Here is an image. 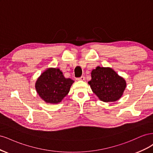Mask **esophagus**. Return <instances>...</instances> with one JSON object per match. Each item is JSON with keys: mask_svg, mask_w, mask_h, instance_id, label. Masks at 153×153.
<instances>
[{"mask_svg": "<svg viewBox=\"0 0 153 153\" xmlns=\"http://www.w3.org/2000/svg\"><path fill=\"white\" fill-rule=\"evenodd\" d=\"M76 80H78V81H83V80H85V76H82L80 78H77Z\"/></svg>", "mask_w": 153, "mask_h": 153, "instance_id": "1", "label": "esophagus"}]
</instances>
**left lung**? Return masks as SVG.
<instances>
[{
  "instance_id": "1",
  "label": "left lung",
  "mask_w": 153,
  "mask_h": 153,
  "mask_svg": "<svg viewBox=\"0 0 153 153\" xmlns=\"http://www.w3.org/2000/svg\"><path fill=\"white\" fill-rule=\"evenodd\" d=\"M88 82L92 92L104 102H114L121 98L126 82L111 68L96 67Z\"/></svg>"
}]
</instances>
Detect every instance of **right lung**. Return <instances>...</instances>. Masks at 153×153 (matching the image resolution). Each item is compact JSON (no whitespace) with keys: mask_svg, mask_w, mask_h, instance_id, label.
<instances>
[{"mask_svg":"<svg viewBox=\"0 0 153 153\" xmlns=\"http://www.w3.org/2000/svg\"><path fill=\"white\" fill-rule=\"evenodd\" d=\"M74 81L64 76L59 68H48L37 80L35 87L40 98L47 103L57 104L69 92Z\"/></svg>","mask_w":153,"mask_h":153,"instance_id":"right-lung-1","label":"right lung"}]
</instances>
